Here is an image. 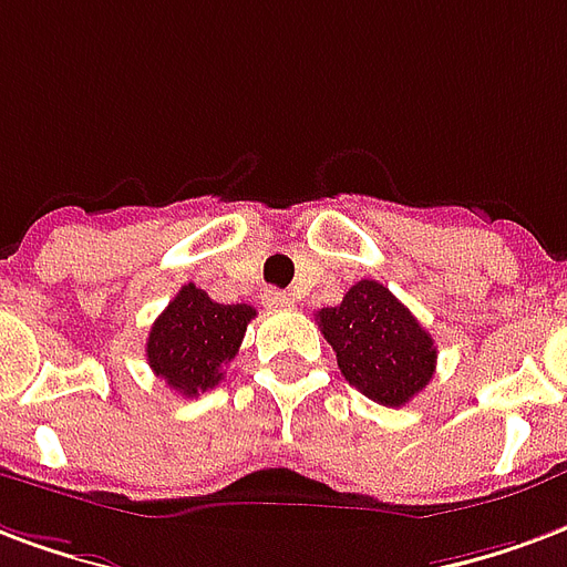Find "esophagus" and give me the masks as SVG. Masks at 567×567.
Masks as SVG:
<instances>
[{"instance_id": "obj_1", "label": "esophagus", "mask_w": 567, "mask_h": 567, "mask_svg": "<svg viewBox=\"0 0 567 567\" xmlns=\"http://www.w3.org/2000/svg\"><path fill=\"white\" fill-rule=\"evenodd\" d=\"M264 306L267 309H288V306H295L291 295H285V291H267L264 295Z\"/></svg>"}]
</instances>
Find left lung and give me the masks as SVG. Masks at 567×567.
I'll return each instance as SVG.
<instances>
[{"label":"left lung","mask_w":567,"mask_h":567,"mask_svg":"<svg viewBox=\"0 0 567 567\" xmlns=\"http://www.w3.org/2000/svg\"><path fill=\"white\" fill-rule=\"evenodd\" d=\"M318 327L348 384L379 405L400 409L433 379V337L375 279H360L342 303L321 309Z\"/></svg>","instance_id":"1"}]
</instances>
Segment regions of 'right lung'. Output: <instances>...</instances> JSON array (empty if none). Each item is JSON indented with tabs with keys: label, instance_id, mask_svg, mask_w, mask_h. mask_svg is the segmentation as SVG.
Returning a JSON list of instances; mask_svg holds the SVG:
<instances>
[{
	"label": "right lung",
	"instance_id": "right-lung-1",
	"mask_svg": "<svg viewBox=\"0 0 567 567\" xmlns=\"http://www.w3.org/2000/svg\"><path fill=\"white\" fill-rule=\"evenodd\" d=\"M255 318L249 303H216L188 282L155 318L146 339V360L158 379L183 396L216 388L221 369L237 358L246 327Z\"/></svg>",
	"mask_w": 567,
	"mask_h": 567
}]
</instances>
